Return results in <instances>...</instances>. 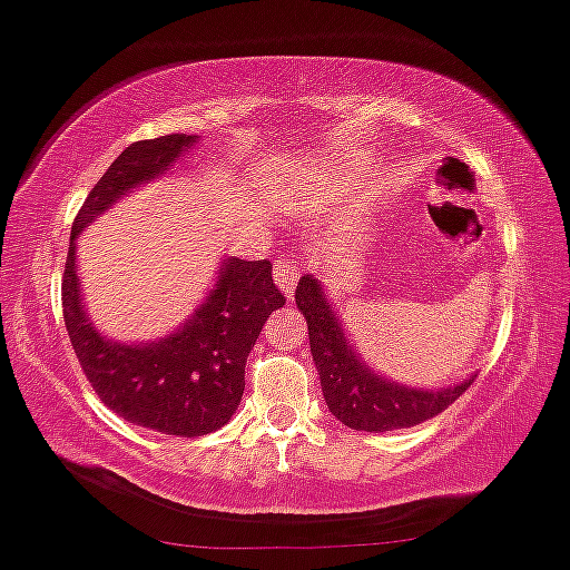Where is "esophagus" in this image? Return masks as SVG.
<instances>
[{
    "mask_svg": "<svg viewBox=\"0 0 570 570\" xmlns=\"http://www.w3.org/2000/svg\"><path fill=\"white\" fill-rule=\"evenodd\" d=\"M274 279H277V285H279V291L285 293L287 298L293 296V287H296V283H298V266L293 261H279L277 263V268H274Z\"/></svg>",
    "mask_w": 570,
    "mask_h": 570,
    "instance_id": "obj_1",
    "label": "esophagus"
}]
</instances>
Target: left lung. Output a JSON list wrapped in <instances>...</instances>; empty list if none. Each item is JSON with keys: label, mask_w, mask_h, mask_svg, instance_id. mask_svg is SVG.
Masks as SVG:
<instances>
[{"label": "left lung", "mask_w": 570, "mask_h": 570, "mask_svg": "<svg viewBox=\"0 0 570 570\" xmlns=\"http://www.w3.org/2000/svg\"><path fill=\"white\" fill-rule=\"evenodd\" d=\"M296 304L307 317L309 351L321 375L326 405L351 430L391 432L424 424L456 402L473 383L464 381L454 389L421 391L383 381L347 347L340 323L323 296V287L309 274L298 279Z\"/></svg>", "instance_id": "left-lung-1"}]
</instances>
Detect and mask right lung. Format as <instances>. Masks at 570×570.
<instances>
[{
	"label": "right lung",
	"instance_id": "1",
	"mask_svg": "<svg viewBox=\"0 0 570 570\" xmlns=\"http://www.w3.org/2000/svg\"><path fill=\"white\" fill-rule=\"evenodd\" d=\"M195 136H163L127 146L91 187L72 223V242L95 214L119 195L155 179ZM70 242L62 274V312L87 381L95 394L130 424L176 438H198L228 424L244 394V364L263 323L285 304L268 261H228L219 283L181 332L151 345H116L91 328L76 277Z\"/></svg>",
	"mask_w": 570,
	"mask_h": 570
}]
</instances>
